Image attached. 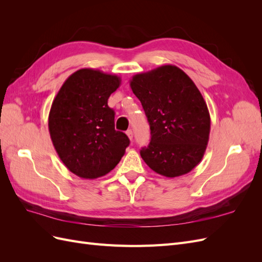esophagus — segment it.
<instances>
[{
    "label": "esophagus",
    "mask_w": 262,
    "mask_h": 262,
    "mask_svg": "<svg viewBox=\"0 0 262 262\" xmlns=\"http://www.w3.org/2000/svg\"><path fill=\"white\" fill-rule=\"evenodd\" d=\"M126 136H128V137H129V139L132 141V140H133V131H132L131 129L126 131Z\"/></svg>",
    "instance_id": "34e87169"
}]
</instances>
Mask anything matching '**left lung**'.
Listing matches in <instances>:
<instances>
[{"instance_id": "left-lung-1", "label": "left lung", "mask_w": 262, "mask_h": 262, "mask_svg": "<svg viewBox=\"0 0 262 262\" xmlns=\"http://www.w3.org/2000/svg\"><path fill=\"white\" fill-rule=\"evenodd\" d=\"M150 129L141 157L162 176L186 175L199 164L209 142L211 118L200 91L176 66H162L132 77Z\"/></svg>"}]
</instances>
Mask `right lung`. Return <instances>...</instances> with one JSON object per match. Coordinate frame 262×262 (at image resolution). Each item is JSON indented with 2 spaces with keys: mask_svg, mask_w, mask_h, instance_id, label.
<instances>
[{
  "mask_svg": "<svg viewBox=\"0 0 262 262\" xmlns=\"http://www.w3.org/2000/svg\"><path fill=\"white\" fill-rule=\"evenodd\" d=\"M120 83L117 75L81 69L67 78L52 101L51 141L62 163L80 178L107 175L130 144L123 132L115 130V112L108 107Z\"/></svg>",
  "mask_w": 262,
  "mask_h": 262,
  "instance_id": "right-lung-1",
  "label": "right lung"
}]
</instances>
